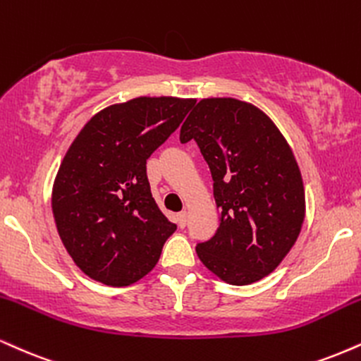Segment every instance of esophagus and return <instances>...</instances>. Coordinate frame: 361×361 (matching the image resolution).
Returning a JSON list of instances; mask_svg holds the SVG:
<instances>
[{
  "label": "esophagus",
  "instance_id": "obj_1",
  "mask_svg": "<svg viewBox=\"0 0 361 361\" xmlns=\"http://www.w3.org/2000/svg\"><path fill=\"white\" fill-rule=\"evenodd\" d=\"M176 220H178V225H180L181 228H185L186 220H188V214H186V212H180V214L176 215Z\"/></svg>",
  "mask_w": 361,
  "mask_h": 361
}]
</instances>
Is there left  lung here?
<instances>
[{"label": "left lung", "mask_w": 361, "mask_h": 361, "mask_svg": "<svg viewBox=\"0 0 361 361\" xmlns=\"http://www.w3.org/2000/svg\"><path fill=\"white\" fill-rule=\"evenodd\" d=\"M214 178L222 219L200 260L233 286L271 274L288 255L305 220V186L293 151L262 111L237 99H203L181 126Z\"/></svg>", "instance_id": "left-lung-1"}]
</instances>
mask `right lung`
Listing matches in <instances>:
<instances>
[{"mask_svg": "<svg viewBox=\"0 0 361 361\" xmlns=\"http://www.w3.org/2000/svg\"><path fill=\"white\" fill-rule=\"evenodd\" d=\"M193 99L137 97L84 126L56 173L51 210L73 262L90 279L129 286L156 266L176 230L156 205L146 161Z\"/></svg>", "mask_w": 361, "mask_h": 361, "instance_id": "1", "label": "right lung"}]
</instances>
